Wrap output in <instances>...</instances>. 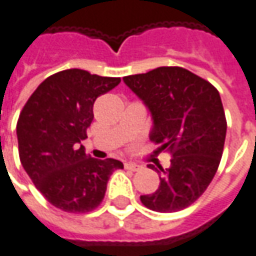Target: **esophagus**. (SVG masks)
<instances>
[{"mask_svg":"<svg viewBox=\"0 0 256 256\" xmlns=\"http://www.w3.org/2000/svg\"><path fill=\"white\" fill-rule=\"evenodd\" d=\"M124 168L126 170H130V171H140L142 170V166L137 164H132V162H124Z\"/></svg>","mask_w":256,"mask_h":256,"instance_id":"obj_1","label":"esophagus"}]
</instances>
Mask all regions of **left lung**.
<instances>
[{"instance_id":"left-lung-1","label":"left lung","mask_w":256,"mask_h":256,"mask_svg":"<svg viewBox=\"0 0 256 256\" xmlns=\"http://www.w3.org/2000/svg\"><path fill=\"white\" fill-rule=\"evenodd\" d=\"M123 81L150 109L151 142L171 154V166L161 168L158 189L140 200L160 213L184 210L204 194L223 156L227 120L220 94L182 67H158Z\"/></svg>"}]
</instances>
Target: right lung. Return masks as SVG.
<instances>
[{
  "mask_svg": "<svg viewBox=\"0 0 256 256\" xmlns=\"http://www.w3.org/2000/svg\"><path fill=\"white\" fill-rule=\"evenodd\" d=\"M120 78L71 68L48 77L30 95L16 123L19 158L46 200L67 213H88L105 198L109 176L123 164L90 157L81 144L94 102Z\"/></svg>",
  "mask_w": 256,
  "mask_h": 256,
  "instance_id": "right-lung-1",
  "label": "right lung"
}]
</instances>
